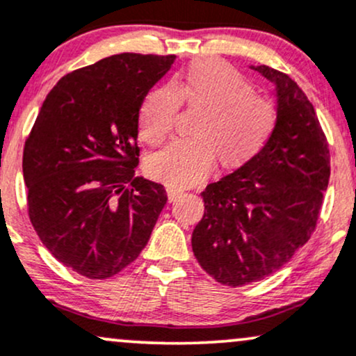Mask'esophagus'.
<instances>
[{
	"label": "esophagus",
	"mask_w": 356,
	"mask_h": 356,
	"mask_svg": "<svg viewBox=\"0 0 356 356\" xmlns=\"http://www.w3.org/2000/svg\"><path fill=\"white\" fill-rule=\"evenodd\" d=\"M182 194V191L175 189V187H167V197H169V202H174L175 199Z\"/></svg>",
	"instance_id": "esophagus-1"
}]
</instances>
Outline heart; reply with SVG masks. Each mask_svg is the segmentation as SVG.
<instances>
[{"label":"heart","instance_id":"heart-1","mask_svg":"<svg viewBox=\"0 0 356 356\" xmlns=\"http://www.w3.org/2000/svg\"><path fill=\"white\" fill-rule=\"evenodd\" d=\"M179 103L199 111L191 142H174L152 155V177L175 187L201 181L214 165L236 167L257 155L277 124L275 106L253 92L238 70L220 60H199L179 74L172 84L157 86L143 97L138 134L148 145H159L172 130Z\"/></svg>","mask_w":356,"mask_h":356}]
</instances>
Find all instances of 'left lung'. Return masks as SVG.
Returning a JSON list of instances; mask_svg holds the SVG:
<instances>
[{
  "mask_svg": "<svg viewBox=\"0 0 356 356\" xmlns=\"http://www.w3.org/2000/svg\"><path fill=\"white\" fill-rule=\"evenodd\" d=\"M275 86L277 124L265 147L201 193L193 232L199 265L222 286L265 279L306 245L330 182V148L314 106L287 74L252 65Z\"/></svg>",
  "mask_w": 356,
  "mask_h": 356,
  "instance_id": "obj_1",
  "label": "left lung"
}]
</instances>
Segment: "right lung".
<instances>
[{
  "label": "right lung",
  "instance_id": "obj_1",
  "mask_svg": "<svg viewBox=\"0 0 356 356\" xmlns=\"http://www.w3.org/2000/svg\"><path fill=\"white\" fill-rule=\"evenodd\" d=\"M175 56L118 54L62 77L23 150L29 214L42 243L88 279L123 270L148 243L167 202L136 177L138 113Z\"/></svg>",
  "mask_w": 356,
  "mask_h": 356
}]
</instances>
